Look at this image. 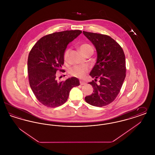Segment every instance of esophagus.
Wrapping results in <instances>:
<instances>
[{
	"label": "esophagus",
	"instance_id": "1",
	"mask_svg": "<svg viewBox=\"0 0 155 155\" xmlns=\"http://www.w3.org/2000/svg\"><path fill=\"white\" fill-rule=\"evenodd\" d=\"M86 82L84 81H80V85H86Z\"/></svg>",
	"mask_w": 155,
	"mask_h": 155
}]
</instances>
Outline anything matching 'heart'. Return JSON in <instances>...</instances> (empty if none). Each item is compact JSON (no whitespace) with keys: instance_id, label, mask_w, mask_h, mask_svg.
I'll return each mask as SVG.
<instances>
[{"instance_id":"b5f03b06","label":"heart","mask_w":155,"mask_h":155,"mask_svg":"<svg viewBox=\"0 0 155 155\" xmlns=\"http://www.w3.org/2000/svg\"><path fill=\"white\" fill-rule=\"evenodd\" d=\"M80 49L83 54L88 52H94L93 47L91 45L86 44V43L81 44L80 46ZM68 52H69V49H66L64 53L63 58H64V61H67V60ZM87 71H88V68L86 67L75 66L70 69L69 73L72 76L82 78L85 76V75L87 73Z\"/></svg>"}]
</instances>
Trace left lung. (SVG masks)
Wrapping results in <instances>:
<instances>
[{
    "instance_id": "8db88e82",
    "label": "left lung",
    "mask_w": 155,
    "mask_h": 155,
    "mask_svg": "<svg viewBox=\"0 0 155 155\" xmlns=\"http://www.w3.org/2000/svg\"><path fill=\"white\" fill-rule=\"evenodd\" d=\"M83 34L97 52L96 64L90 73L95 80L88 83L94 92L85 100L91 105L102 107L113 102L122 87L126 75L125 54L120 45L108 35L86 31Z\"/></svg>"
}]
</instances>
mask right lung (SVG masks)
I'll return each mask as SVG.
<instances>
[{
    "mask_svg": "<svg viewBox=\"0 0 155 155\" xmlns=\"http://www.w3.org/2000/svg\"><path fill=\"white\" fill-rule=\"evenodd\" d=\"M81 32L80 30H70L45 35L30 51L27 64L30 87L39 102L47 107L62 105L66 102L70 90L80 85L76 77L58 82L56 74L58 70L64 71L61 68L67 46Z\"/></svg>",
    "mask_w": 155,
    "mask_h": 155,
    "instance_id": "right-lung-1",
    "label": "right lung"
}]
</instances>
